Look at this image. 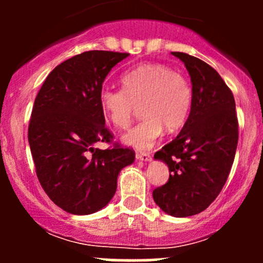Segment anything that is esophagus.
Masks as SVG:
<instances>
[{
  "label": "esophagus",
  "mask_w": 263,
  "mask_h": 263,
  "mask_svg": "<svg viewBox=\"0 0 263 263\" xmlns=\"http://www.w3.org/2000/svg\"><path fill=\"white\" fill-rule=\"evenodd\" d=\"M136 158H137L138 161H144V162L152 161V156H151L149 153H141V152H137V153H136Z\"/></svg>",
  "instance_id": "1"
}]
</instances>
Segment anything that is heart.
Segmentation results:
<instances>
[{
    "mask_svg": "<svg viewBox=\"0 0 263 263\" xmlns=\"http://www.w3.org/2000/svg\"><path fill=\"white\" fill-rule=\"evenodd\" d=\"M123 89L105 87L100 106L108 122L127 129L140 107L143 121L125 135L123 141L137 149L152 147L164 127L173 132L188 120L193 104L189 81L173 69L161 64H144L123 74Z\"/></svg>",
    "mask_w": 263,
    "mask_h": 263,
    "instance_id": "heart-1",
    "label": "heart"
}]
</instances>
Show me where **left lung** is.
Segmentation results:
<instances>
[{
  "label": "left lung",
  "instance_id": "8db88e82",
  "mask_svg": "<svg viewBox=\"0 0 263 263\" xmlns=\"http://www.w3.org/2000/svg\"><path fill=\"white\" fill-rule=\"evenodd\" d=\"M189 71L193 104L182 131L156 152L165 162L170 179L153 190L164 213L185 218L215 200L230 174L236 153L238 121L230 87L209 64L186 53L172 52Z\"/></svg>",
  "mask_w": 263,
  "mask_h": 263
}]
</instances>
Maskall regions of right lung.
Masks as SVG:
<instances>
[{
    "label": "right lung",
    "mask_w": 263,
    "mask_h": 263,
    "mask_svg": "<svg viewBox=\"0 0 263 263\" xmlns=\"http://www.w3.org/2000/svg\"><path fill=\"white\" fill-rule=\"evenodd\" d=\"M128 53L89 50L53 69L37 93L28 126L35 173L45 194L66 213L87 215L114 197L120 171L135 151L114 142L100 92L106 75ZM111 146L99 150L95 144Z\"/></svg>",
    "instance_id": "right-lung-1"
}]
</instances>
